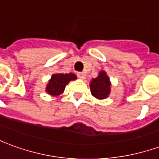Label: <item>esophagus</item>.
Listing matches in <instances>:
<instances>
[{
    "instance_id": "1",
    "label": "esophagus",
    "mask_w": 159,
    "mask_h": 159,
    "mask_svg": "<svg viewBox=\"0 0 159 159\" xmlns=\"http://www.w3.org/2000/svg\"><path fill=\"white\" fill-rule=\"evenodd\" d=\"M77 76H78V78H80L81 80H84L86 78V74L84 72H78L77 73Z\"/></svg>"
}]
</instances>
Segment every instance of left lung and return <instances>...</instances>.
Masks as SVG:
<instances>
[{"label":"left lung","mask_w":159,"mask_h":159,"mask_svg":"<svg viewBox=\"0 0 159 159\" xmlns=\"http://www.w3.org/2000/svg\"><path fill=\"white\" fill-rule=\"evenodd\" d=\"M89 87L93 97L98 100H105L110 95L111 83L107 72L105 70H101L97 77L90 81Z\"/></svg>","instance_id":"8db88e82"}]
</instances>
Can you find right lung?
Masks as SVG:
<instances>
[{
    "label": "right lung",
    "instance_id": "add662e5",
    "mask_svg": "<svg viewBox=\"0 0 159 159\" xmlns=\"http://www.w3.org/2000/svg\"><path fill=\"white\" fill-rule=\"evenodd\" d=\"M76 79V76L73 73L63 74V73H56L52 74L51 78L46 86V92L49 95L53 97L59 96L64 93L66 86L70 81Z\"/></svg>",
    "mask_w": 159,
    "mask_h": 159
}]
</instances>
